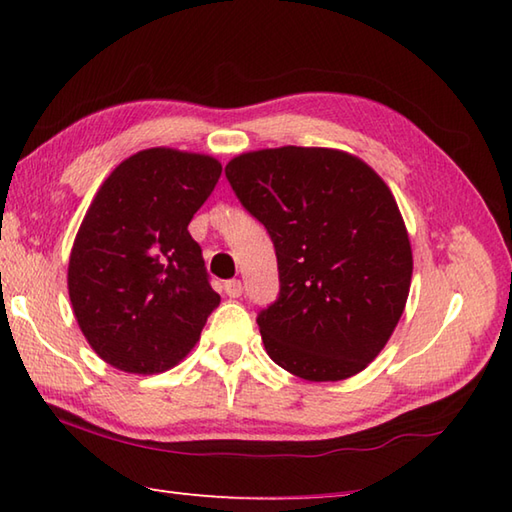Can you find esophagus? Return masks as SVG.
<instances>
[{
  "instance_id": "34e87169",
  "label": "esophagus",
  "mask_w": 512,
  "mask_h": 512,
  "mask_svg": "<svg viewBox=\"0 0 512 512\" xmlns=\"http://www.w3.org/2000/svg\"><path fill=\"white\" fill-rule=\"evenodd\" d=\"M223 289H225V294L229 298H238V296L243 294V283H241V280H227V283L223 285Z\"/></svg>"
}]
</instances>
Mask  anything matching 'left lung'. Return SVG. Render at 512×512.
<instances>
[{"mask_svg":"<svg viewBox=\"0 0 512 512\" xmlns=\"http://www.w3.org/2000/svg\"><path fill=\"white\" fill-rule=\"evenodd\" d=\"M225 176L276 249L280 294L256 318L269 358L309 382L367 369L398 325L413 274L387 183L358 156L296 145L236 156Z\"/></svg>","mask_w":512,"mask_h":512,"instance_id":"obj_1","label":"left lung"}]
</instances>
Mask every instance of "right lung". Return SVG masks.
<instances>
[{
    "label": "right lung",
    "mask_w": 512,
    "mask_h": 512,
    "mask_svg": "<svg viewBox=\"0 0 512 512\" xmlns=\"http://www.w3.org/2000/svg\"><path fill=\"white\" fill-rule=\"evenodd\" d=\"M221 172L207 154L141 150L114 168L88 207L70 252L68 294L83 336L114 369H172L221 302L187 232Z\"/></svg>",
    "instance_id": "obj_1"
}]
</instances>
